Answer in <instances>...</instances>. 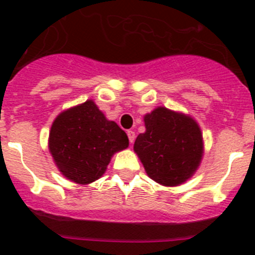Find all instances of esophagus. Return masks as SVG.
Masks as SVG:
<instances>
[{
	"label": "esophagus",
	"mask_w": 255,
	"mask_h": 255,
	"mask_svg": "<svg viewBox=\"0 0 255 255\" xmlns=\"http://www.w3.org/2000/svg\"><path fill=\"white\" fill-rule=\"evenodd\" d=\"M128 137H129V141L130 143H134V140H135V131H132V130H128Z\"/></svg>",
	"instance_id": "1"
}]
</instances>
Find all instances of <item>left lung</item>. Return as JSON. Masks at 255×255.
<instances>
[{
	"instance_id": "1",
	"label": "left lung",
	"mask_w": 255,
	"mask_h": 255,
	"mask_svg": "<svg viewBox=\"0 0 255 255\" xmlns=\"http://www.w3.org/2000/svg\"><path fill=\"white\" fill-rule=\"evenodd\" d=\"M145 132L134 151L156 183L176 187L191 178L204 156V137L192 116L158 106L144 116Z\"/></svg>"
}]
</instances>
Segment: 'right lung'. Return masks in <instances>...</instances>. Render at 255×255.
Masks as SVG:
<instances>
[{"instance_id":"right-lung-1","label":"right lung","mask_w":255,"mask_h":255,"mask_svg":"<svg viewBox=\"0 0 255 255\" xmlns=\"http://www.w3.org/2000/svg\"><path fill=\"white\" fill-rule=\"evenodd\" d=\"M129 146L128 135L93 100L64 110L50 128L48 148L60 173L77 184L104 176L111 158Z\"/></svg>"}]
</instances>
